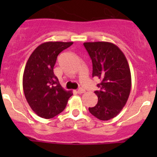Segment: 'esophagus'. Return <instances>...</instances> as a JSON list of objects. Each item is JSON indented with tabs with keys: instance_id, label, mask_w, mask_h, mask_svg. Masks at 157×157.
<instances>
[{
	"instance_id": "1",
	"label": "esophagus",
	"mask_w": 157,
	"mask_h": 157,
	"mask_svg": "<svg viewBox=\"0 0 157 157\" xmlns=\"http://www.w3.org/2000/svg\"><path fill=\"white\" fill-rule=\"evenodd\" d=\"M77 92L78 94H83V93H85L86 91H85V90H83L82 88H79Z\"/></svg>"
}]
</instances>
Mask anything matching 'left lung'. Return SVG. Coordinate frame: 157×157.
<instances>
[{
	"mask_svg": "<svg viewBox=\"0 0 157 157\" xmlns=\"http://www.w3.org/2000/svg\"><path fill=\"white\" fill-rule=\"evenodd\" d=\"M92 59L93 77L100 79L96 90L98 104L89 111L100 120L116 117L125 106L131 89L130 67L125 55L116 45L106 41L85 42Z\"/></svg>",
	"mask_w": 157,
	"mask_h": 157,
	"instance_id": "1",
	"label": "left lung"
}]
</instances>
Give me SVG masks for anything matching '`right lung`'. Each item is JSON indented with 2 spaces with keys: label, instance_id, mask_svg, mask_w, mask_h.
<instances>
[{
  "label": "right lung",
  "instance_id": "1",
  "mask_svg": "<svg viewBox=\"0 0 157 157\" xmlns=\"http://www.w3.org/2000/svg\"><path fill=\"white\" fill-rule=\"evenodd\" d=\"M73 42L48 41L37 46L25 67L23 87L25 98L38 116L52 119L63 112L71 91H66L53 73L57 56Z\"/></svg>",
  "mask_w": 157,
  "mask_h": 157
}]
</instances>
